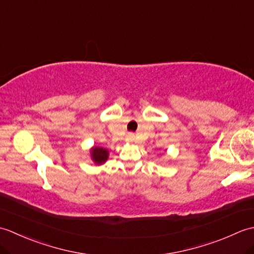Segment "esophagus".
Here are the masks:
<instances>
[{"instance_id": "1", "label": "esophagus", "mask_w": 254, "mask_h": 254, "mask_svg": "<svg viewBox=\"0 0 254 254\" xmlns=\"http://www.w3.org/2000/svg\"><path fill=\"white\" fill-rule=\"evenodd\" d=\"M127 137H128V139H130V141H133V137H134V135H133V133H130L127 135Z\"/></svg>"}]
</instances>
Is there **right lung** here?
I'll use <instances>...</instances> for the list:
<instances>
[{"label":"right lung","mask_w":254,"mask_h":254,"mask_svg":"<svg viewBox=\"0 0 254 254\" xmlns=\"http://www.w3.org/2000/svg\"><path fill=\"white\" fill-rule=\"evenodd\" d=\"M90 155L94 163L99 166L106 163V160L108 159V156H109V150L102 147L94 146L90 149Z\"/></svg>","instance_id":"1"}]
</instances>
